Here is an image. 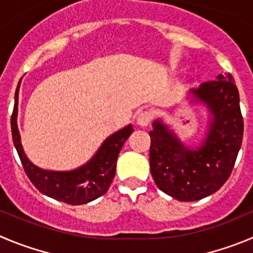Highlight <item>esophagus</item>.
Returning <instances> with one entry per match:
<instances>
[{"mask_svg":"<svg viewBox=\"0 0 253 253\" xmlns=\"http://www.w3.org/2000/svg\"><path fill=\"white\" fill-rule=\"evenodd\" d=\"M136 120H137V125H140V126L142 127L147 126V125L151 122V120H152V112L148 110L141 111V112L137 115V119Z\"/></svg>","mask_w":253,"mask_h":253,"instance_id":"1","label":"esophagus"}]
</instances>
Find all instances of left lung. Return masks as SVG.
I'll return each mask as SVG.
<instances>
[{
	"mask_svg": "<svg viewBox=\"0 0 253 253\" xmlns=\"http://www.w3.org/2000/svg\"><path fill=\"white\" fill-rule=\"evenodd\" d=\"M209 106L213 120L204 145L192 151L162 125L150 132V166L156 185L180 201H197L222 187L228 180L244 137L240 94L232 75H219L192 89Z\"/></svg>",
	"mask_w": 253,
	"mask_h": 253,
	"instance_id": "left-lung-1",
	"label": "left lung"
}]
</instances>
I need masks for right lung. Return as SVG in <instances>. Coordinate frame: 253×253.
<instances>
[{"mask_svg": "<svg viewBox=\"0 0 253 253\" xmlns=\"http://www.w3.org/2000/svg\"><path fill=\"white\" fill-rule=\"evenodd\" d=\"M18 84L15 93V106L11 116L12 140L21 164L30 181L43 195L68 205H84L105 195L116 172L117 157L125 141L133 132L132 126L125 127L113 133L101 146L93 159L84 166L70 172H53L41 169L31 164L23 152L20 132L17 128Z\"/></svg>", "mask_w": 253, "mask_h": 253, "instance_id": "obj_1", "label": "right lung"}]
</instances>
